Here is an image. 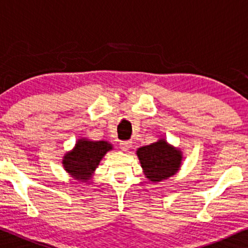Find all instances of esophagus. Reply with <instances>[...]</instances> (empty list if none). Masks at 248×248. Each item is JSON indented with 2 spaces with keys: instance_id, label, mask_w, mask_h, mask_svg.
<instances>
[{
  "instance_id": "obj_1",
  "label": "esophagus",
  "mask_w": 248,
  "mask_h": 248,
  "mask_svg": "<svg viewBox=\"0 0 248 248\" xmlns=\"http://www.w3.org/2000/svg\"><path fill=\"white\" fill-rule=\"evenodd\" d=\"M131 146H133V141H131V140H124V141H121V143H120V148L124 152L129 150V148H131Z\"/></svg>"
}]
</instances>
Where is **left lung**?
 Segmentation results:
<instances>
[{"instance_id": "1", "label": "left lung", "mask_w": 248, "mask_h": 248, "mask_svg": "<svg viewBox=\"0 0 248 248\" xmlns=\"http://www.w3.org/2000/svg\"><path fill=\"white\" fill-rule=\"evenodd\" d=\"M137 156L145 176L153 183H158L176 174L183 158L181 152L164 140L140 147L137 150Z\"/></svg>"}]
</instances>
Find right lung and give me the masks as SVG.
<instances>
[{"mask_svg": "<svg viewBox=\"0 0 248 248\" xmlns=\"http://www.w3.org/2000/svg\"><path fill=\"white\" fill-rule=\"evenodd\" d=\"M110 150L112 145L108 141H93L81 138L76 143L74 150L64 155L62 164L64 170L75 179L87 181L92 178L102 157Z\"/></svg>", "mask_w": 248, "mask_h": 248, "instance_id": "obj_1", "label": "right lung"}]
</instances>
